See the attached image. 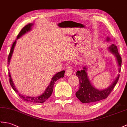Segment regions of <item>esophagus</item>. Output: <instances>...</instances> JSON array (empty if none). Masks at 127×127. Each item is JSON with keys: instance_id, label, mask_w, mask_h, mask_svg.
Wrapping results in <instances>:
<instances>
[{"instance_id": "34e87169", "label": "esophagus", "mask_w": 127, "mask_h": 127, "mask_svg": "<svg viewBox=\"0 0 127 127\" xmlns=\"http://www.w3.org/2000/svg\"><path fill=\"white\" fill-rule=\"evenodd\" d=\"M73 72V70H72V67L71 66H69L67 67V69L66 70L65 72V75L67 76H70V75H72Z\"/></svg>"}]
</instances>
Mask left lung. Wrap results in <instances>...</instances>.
<instances>
[{
	"label": "left lung",
	"mask_w": 127,
	"mask_h": 127,
	"mask_svg": "<svg viewBox=\"0 0 127 127\" xmlns=\"http://www.w3.org/2000/svg\"><path fill=\"white\" fill-rule=\"evenodd\" d=\"M107 38V41L110 40V38L109 37ZM108 50L116 57L118 65L120 67L119 72H120L122 58L118 52L117 46L114 44H112L109 47ZM87 67L84 66L83 69L76 72V75L78 77L79 80V88L76 93V97L83 103H93L107 98L119 81L120 75L117 76L113 83L108 88L104 90H100L96 89L90 83L87 76Z\"/></svg>",
	"instance_id": "1"
}]
</instances>
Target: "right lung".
Wrapping results in <instances>:
<instances>
[{
	"instance_id": "obj_1",
	"label": "right lung",
	"mask_w": 127,
	"mask_h": 127,
	"mask_svg": "<svg viewBox=\"0 0 127 127\" xmlns=\"http://www.w3.org/2000/svg\"><path fill=\"white\" fill-rule=\"evenodd\" d=\"M33 24L32 23H30L28 24V25H25L24 27L21 31H20V32L19 33L18 35L17 36V39H18L19 38H20L21 36H22L23 34H24L25 33H26V32L28 31H30L31 29V27L33 25ZM16 43V40H15V42H14V43L12 44V46L11 47V50L10 51V54L8 55V60H7V64H10V60L12 57V55L13 54V50H14V46H15ZM64 73H65V71L63 70L62 71H60L59 72H57V73H56L55 75V76L54 77H52L51 81L50 82V84L49 85V86L47 87L46 89H45L44 93L39 96H37V97H30V96H25L24 95H22L21 94H19V96H20V98H21L24 101H25L29 103H43L45 102V101H46L49 97H50V96L51 95V94L52 93L53 91V89H54V85L55 84V83L56 82L57 80H58V79L63 78L64 76ZM8 76H9V81H10V83L11 84V86L12 87V88H13V89L16 91V93L18 92V91L16 89V88L15 87V85H14L13 82L12 81V79L11 78V76L10 75V72L9 71V70H8Z\"/></svg>"
}]
</instances>
